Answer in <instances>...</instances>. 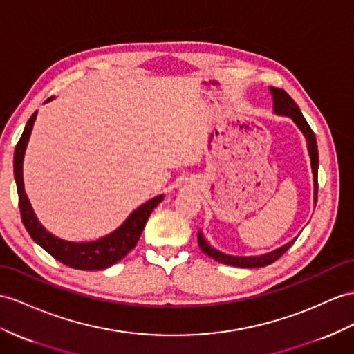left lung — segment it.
Segmentation results:
<instances>
[{
    "instance_id": "obj_1",
    "label": "left lung",
    "mask_w": 354,
    "mask_h": 354,
    "mask_svg": "<svg viewBox=\"0 0 354 354\" xmlns=\"http://www.w3.org/2000/svg\"><path fill=\"white\" fill-rule=\"evenodd\" d=\"M270 93H272V95H274V109H275V112L278 115H286V116L292 118V120L296 122V125L299 127V129H301V131L305 134L306 143H308V151H310V157H311L313 174H314V188H315L314 201L317 202V189H319V183H317V169H319V149H317L315 134L311 130L310 124H308L306 120L304 118L301 109H299V106L296 104L295 100L290 97L284 89L272 86L270 88ZM197 242H198V247H201V250L205 252L206 256H209L215 261H218V263H224V265H229V266H236V268H263V266H268L270 263H274V261H277L295 243V241L288 242L287 245L281 247V248H278L275 251H272V252H269V254H265V256H257V257H233V256L223 254V252L211 248L209 243H207L203 239L201 232L197 233Z\"/></svg>"
}]
</instances>
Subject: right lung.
Instances as JSON below:
<instances>
[{"mask_svg":"<svg viewBox=\"0 0 354 354\" xmlns=\"http://www.w3.org/2000/svg\"><path fill=\"white\" fill-rule=\"evenodd\" d=\"M35 115H37V112H34L31 115L28 122L25 125V130L21 136L19 142L16 145L13 162L17 196H19L21 218L26 232L30 233V236L34 239V242H37L43 250H46L53 259H57L62 265H66L68 268L80 270H100L115 265L116 261H120L136 247V243H138L140 238V234L145 229V224H147L152 209L162 201V196L153 197L149 202L142 205L139 209H136L129 216V220H127L120 229L115 230L106 238L94 242L76 243L53 236V234L44 229L39 223V220L35 218L32 207L28 202V197H26L24 189L22 161L26 143H28L32 125L35 121Z\"/></svg>","mask_w":354,"mask_h":354,"instance_id":"obj_1","label":"right lung"}]
</instances>
